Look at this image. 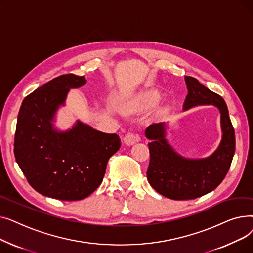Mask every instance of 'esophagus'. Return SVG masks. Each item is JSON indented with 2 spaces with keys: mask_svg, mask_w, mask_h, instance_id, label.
I'll list each match as a JSON object with an SVG mask.
<instances>
[{
  "mask_svg": "<svg viewBox=\"0 0 253 253\" xmlns=\"http://www.w3.org/2000/svg\"><path fill=\"white\" fill-rule=\"evenodd\" d=\"M139 140V136L137 133H135V132L133 131H130V132H127V133L125 134L124 136V143L127 144V145H132L134 144L136 141Z\"/></svg>",
  "mask_w": 253,
  "mask_h": 253,
  "instance_id": "34e87169",
  "label": "esophagus"
}]
</instances>
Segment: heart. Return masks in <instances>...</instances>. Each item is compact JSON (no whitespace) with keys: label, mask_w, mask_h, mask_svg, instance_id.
<instances>
[{"label":"heart","mask_w":253,"mask_h":253,"mask_svg":"<svg viewBox=\"0 0 253 253\" xmlns=\"http://www.w3.org/2000/svg\"><path fill=\"white\" fill-rule=\"evenodd\" d=\"M147 99H148L150 102H156V101L158 100V96H157V95H154V94H151V95L148 96Z\"/></svg>","instance_id":"1"}]
</instances>
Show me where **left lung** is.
I'll list each match as a JSON object with an SVG mask.
<instances>
[{
	"label": "left lung",
	"instance_id": "obj_1",
	"mask_svg": "<svg viewBox=\"0 0 253 253\" xmlns=\"http://www.w3.org/2000/svg\"><path fill=\"white\" fill-rule=\"evenodd\" d=\"M189 93L183 108L198 104H213L219 109L222 140L218 149L207 159L188 160L177 155L167 143L164 123L150 125L145 136L150 139V164L147 177L152 187L172 200H191L216 189L230 169L235 154V130L223 98L187 76Z\"/></svg>",
	"mask_w": 253,
	"mask_h": 253
}]
</instances>
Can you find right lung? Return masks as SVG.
<instances>
[{
	"mask_svg": "<svg viewBox=\"0 0 253 253\" xmlns=\"http://www.w3.org/2000/svg\"><path fill=\"white\" fill-rule=\"evenodd\" d=\"M86 83L84 76L61 75L26 96L20 106L14 155L32 188L44 196L78 201L101 183L109 159L121 139L81 122L59 133L51 121L70 88Z\"/></svg>",
	"mask_w": 253,
	"mask_h": 253,
	"instance_id": "add662e5",
	"label": "right lung"
}]
</instances>
